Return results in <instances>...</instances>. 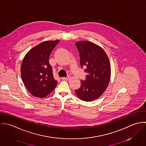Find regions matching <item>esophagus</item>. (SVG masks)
Wrapping results in <instances>:
<instances>
[{"label":"esophagus","mask_w":146,"mask_h":146,"mask_svg":"<svg viewBox=\"0 0 146 146\" xmlns=\"http://www.w3.org/2000/svg\"><path fill=\"white\" fill-rule=\"evenodd\" d=\"M70 78V76H68L67 77H62V80H68Z\"/></svg>","instance_id":"1"}]
</instances>
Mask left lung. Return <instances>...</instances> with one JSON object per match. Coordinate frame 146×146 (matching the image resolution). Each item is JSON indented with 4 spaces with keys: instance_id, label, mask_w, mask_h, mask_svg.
Returning <instances> with one entry per match:
<instances>
[{
    "instance_id": "8db88e82",
    "label": "left lung",
    "mask_w": 146,
    "mask_h": 146,
    "mask_svg": "<svg viewBox=\"0 0 146 146\" xmlns=\"http://www.w3.org/2000/svg\"><path fill=\"white\" fill-rule=\"evenodd\" d=\"M76 45L81 68L85 67L84 71L88 74L75 92L80 100L92 101L100 97L108 86L111 74L110 61L104 50L92 42L80 41Z\"/></svg>"
}]
</instances>
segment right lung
Here are the masks:
<instances>
[{
	"instance_id": "right-lung-1",
	"label": "right lung",
	"mask_w": 146,
	"mask_h": 146,
	"mask_svg": "<svg viewBox=\"0 0 146 146\" xmlns=\"http://www.w3.org/2000/svg\"><path fill=\"white\" fill-rule=\"evenodd\" d=\"M58 42L59 40L42 42L29 50L23 60L21 78L25 87L33 96L45 97L57 84L49 62V57Z\"/></svg>"
}]
</instances>
